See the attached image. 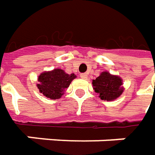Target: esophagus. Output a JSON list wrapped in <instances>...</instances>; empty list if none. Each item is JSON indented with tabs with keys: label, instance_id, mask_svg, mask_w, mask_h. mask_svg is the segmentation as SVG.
<instances>
[{
	"label": "esophagus",
	"instance_id": "34e87169",
	"mask_svg": "<svg viewBox=\"0 0 155 155\" xmlns=\"http://www.w3.org/2000/svg\"><path fill=\"white\" fill-rule=\"evenodd\" d=\"M87 77H88V76H87L86 73H81L80 74V78H83V79H86Z\"/></svg>",
	"mask_w": 155,
	"mask_h": 155
}]
</instances>
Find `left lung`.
Returning a JSON list of instances; mask_svg holds the SVG:
<instances>
[{"instance_id":"left-lung-1","label":"left lung","mask_w":155,"mask_h":155,"mask_svg":"<svg viewBox=\"0 0 155 155\" xmlns=\"http://www.w3.org/2000/svg\"><path fill=\"white\" fill-rule=\"evenodd\" d=\"M93 89L98 93L102 100L112 101L121 96L123 91L121 78L104 71L95 80H92Z\"/></svg>"}]
</instances>
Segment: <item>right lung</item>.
Masks as SVG:
<instances>
[{
  "label": "right lung",
  "instance_id": "add662e5",
  "mask_svg": "<svg viewBox=\"0 0 155 155\" xmlns=\"http://www.w3.org/2000/svg\"><path fill=\"white\" fill-rule=\"evenodd\" d=\"M75 78L76 76L73 73L67 74L61 69H54L51 71L43 72L39 75L37 87L46 97L53 100L58 99Z\"/></svg>",
  "mask_w": 155,
  "mask_h": 155
}]
</instances>
